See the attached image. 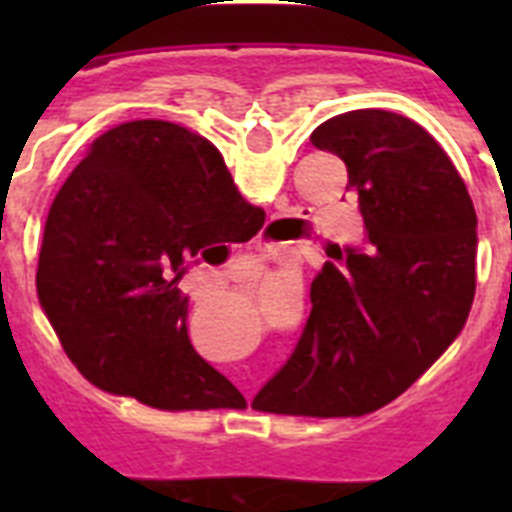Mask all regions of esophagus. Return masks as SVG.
<instances>
[{"label": "esophagus", "instance_id": "34e87169", "mask_svg": "<svg viewBox=\"0 0 512 512\" xmlns=\"http://www.w3.org/2000/svg\"><path fill=\"white\" fill-rule=\"evenodd\" d=\"M260 252H263V257H273V255H276V249H273V247H260Z\"/></svg>", "mask_w": 512, "mask_h": 512}]
</instances>
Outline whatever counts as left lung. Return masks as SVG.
Here are the masks:
<instances>
[{
	"label": "left lung",
	"mask_w": 512,
	"mask_h": 512,
	"mask_svg": "<svg viewBox=\"0 0 512 512\" xmlns=\"http://www.w3.org/2000/svg\"><path fill=\"white\" fill-rule=\"evenodd\" d=\"M340 156L364 239L329 249L292 356L252 406L345 417L401 396L457 337L476 295V209L444 148L420 124L361 108L319 124Z\"/></svg>",
	"instance_id": "1"
}]
</instances>
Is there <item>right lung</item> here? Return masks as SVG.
<instances>
[{"label":"right lung","instance_id":"obj_1","mask_svg":"<svg viewBox=\"0 0 512 512\" xmlns=\"http://www.w3.org/2000/svg\"><path fill=\"white\" fill-rule=\"evenodd\" d=\"M265 223L207 138L140 119L92 143L52 201L36 292L66 356L98 388L156 409H215L244 396L193 350V263Z\"/></svg>","mask_w":512,"mask_h":512}]
</instances>
